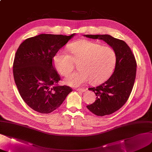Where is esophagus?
<instances>
[{
  "label": "esophagus",
  "mask_w": 152,
  "mask_h": 152,
  "mask_svg": "<svg viewBox=\"0 0 152 152\" xmlns=\"http://www.w3.org/2000/svg\"><path fill=\"white\" fill-rule=\"evenodd\" d=\"M78 92H86V89L85 88H76L75 89Z\"/></svg>",
  "instance_id": "34e87169"
}]
</instances>
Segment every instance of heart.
<instances>
[{
	"label": "heart",
	"instance_id": "b5f03b06",
	"mask_svg": "<svg viewBox=\"0 0 152 152\" xmlns=\"http://www.w3.org/2000/svg\"><path fill=\"white\" fill-rule=\"evenodd\" d=\"M71 55L58 51L53 57V64L61 75L72 71L74 62L78 63V70L65 78V82L72 87H79L90 82L93 85L106 81L112 74L116 64L114 51L109 47L87 40L78 41L70 45Z\"/></svg>",
	"mask_w": 152,
	"mask_h": 152
}]
</instances>
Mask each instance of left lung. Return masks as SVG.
I'll return each mask as SVG.
<instances>
[{"instance_id":"8db88e82","label":"left lung","mask_w":152,"mask_h":152,"mask_svg":"<svg viewBox=\"0 0 152 152\" xmlns=\"http://www.w3.org/2000/svg\"><path fill=\"white\" fill-rule=\"evenodd\" d=\"M87 38L100 39L108 44L116 53V66L109 79L96 87L89 88L97 96L96 100L87 106L99 116L111 114L126 103L132 91L137 73V62L132 50L123 40L109 34H84Z\"/></svg>"}]
</instances>
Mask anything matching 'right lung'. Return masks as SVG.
Listing matches in <instances>:
<instances>
[{"mask_svg": "<svg viewBox=\"0 0 152 152\" xmlns=\"http://www.w3.org/2000/svg\"><path fill=\"white\" fill-rule=\"evenodd\" d=\"M75 34H41L19 46L13 64L14 81L20 97L35 111L51 113L72 91L69 86L58 85L60 77L52 61Z\"/></svg>", "mask_w": 152, "mask_h": 152, "instance_id": "1", "label": "right lung"}]
</instances>
